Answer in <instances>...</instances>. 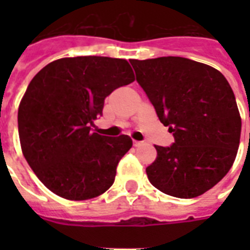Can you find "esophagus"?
I'll return each mask as SVG.
<instances>
[{"instance_id":"esophagus-1","label":"esophagus","mask_w":250,"mask_h":250,"mask_svg":"<svg viewBox=\"0 0 250 250\" xmlns=\"http://www.w3.org/2000/svg\"><path fill=\"white\" fill-rule=\"evenodd\" d=\"M132 143H133V146H140V145L144 144L143 141H137V140H133Z\"/></svg>"}]
</instances>
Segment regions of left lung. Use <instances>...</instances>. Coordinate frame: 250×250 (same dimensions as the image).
<instances>
[{
    "instance_id": "left-lung-1",
    "label": "left lung",
    "mask_w": 250,
    "mask_h": 250,
    "mask_svg": "<svg viewBox=\"0 0 250 250\" xmlns=\"http://www.w3.org/2000/svg\"><path fill=\"white\" fill-rule=\"evenodd\" d=\"M129 62L175 139L167 148L154 145L149 182L174 197L205 193L232 167L240 144L241 118L229 82L217 68L182 57Z\"/></svg>"
}]
</instances>
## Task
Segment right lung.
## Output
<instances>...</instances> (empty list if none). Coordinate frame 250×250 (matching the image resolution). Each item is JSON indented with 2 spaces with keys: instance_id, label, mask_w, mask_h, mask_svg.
Masks as SVG:
<instances>
[{
  "instance_id": "obj_1",
  "label": "right lung",
  "mask_w": 250,
  "mask_h": 250,
  "mask_svg": "<svg viewBox=\"0 0 250 250\" xmlns=\"http://www.w3.org/2000/svg\"><path fill=\"white\" fill-rule=\"evenodd\" d=\"M133 80L125 60L96 56L53 61L31 80L18 109L19 140L29 167L53 193L82 201L113 186L132 140L101 136L90 125L105 98Z\"/></svg>"
}]
</instances>
